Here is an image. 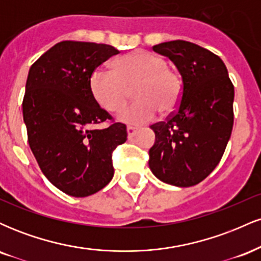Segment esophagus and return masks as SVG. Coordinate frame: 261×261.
<instances>
[{
    "instance_id": "obj_1",
    "label": "esophagus",
    "mask_w": 261,
    "mask_h": 261,
    "mask_svg": "<svg viewBox=\"0 0 261 261\" xmlns=\"http://www.w3.org/2000/svg\"><path fill=\"white\" fill-rule=\"evenodd\" d=\"M126 131H127V136L128 137H134L135 135L137 134V131H139V128L135 127V126H130V125H128V126L126 127Z\"/></svg>"
}]
</instances>
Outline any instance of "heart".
Here are the masks:
<instances>
[{
	"instance_id": "b5f03b06",
	"label": "heart",
	"mask_w": 261,
	"mask_h": 261,
	"mask_svg": "<svg viewBox=\"0 0 261 261\" xmlns=\"http://www.w3.org/2000/svg\"><path fill=\"white\" fill-rule=\"evenodd\" d=\"M134 89L136 101L125 108L118 119L141 125L153 120L158 112L168 115L180 101L182 83L179 73L168 67L163 56L147 50H136L113 62L112 70L94 71L91 91L101 108L119 112Z\"/></svg>"
}]
</instances>
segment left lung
Returning a JSON list of instances; mask_svg holds the SVG:
<instances>
[{"label": "left lung", "mask_w": 261, "mask_h": 261, "mask_svg": "<svg viewBox=\"0 0 261 261\" xmlns=\"http://www.w3.org/2000/svg\"><path fill=\"white\" fill-rule=\"evenodd\" d=\"M152 49L174 62L182 93L167 120L151 125L155 142L148 166L167 184L193 187L216 168L224 153L233 127L234 87L222 60L205 47L173 40Z\"/></svg>", "instance_id": "1"}]
</instances>
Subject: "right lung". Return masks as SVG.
Returning <instances> with one entry per match:
<instances>
[{
  "label": "right lung",
  "mask_w": 261,
  "mask_h": 261,
  "mask_svg": "<svg viewBox=\"0 0 261 261\" xmlns=\"http://www.w3.org/2000/svg\"><path fill=\"white\" fill-rule=\"evenodd\" d=\"M120 53L112 45L66 40L54 45L29 70L23 98L28 142L44 175L65 194L97 193L114 175L113 152L127 139L91 91L98 66ZM109 122L106 129L94 124Z\"/></svg>",
  "instance_id": "right-lung-1"
}]
</instances>
